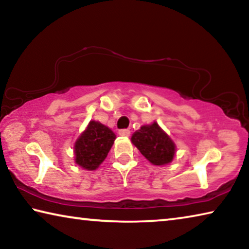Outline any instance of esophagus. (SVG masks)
Wrapping results in <instances>:
<instances>
[{
  "label": "esophagus",
  "instance_id": "obj_1",
  "mask_svg": "<svg viewBox=\"0 0 249 249\" xmlns=\"http://www.w3.org/2000/svg\"><path fill=\"white\" fill-rule=\"evenodd\" d=\"M119 134L121 135V136H123V137H128L129 135H130V130L129 129H121L120 132H119Z\"/></svg>",
  "mask_w": 249,
  "mask_h": 249
}]
</instances>
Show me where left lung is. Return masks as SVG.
Instances as JSON below:
<instances>
[{
	"label": "left lung",
	"mask_w": 249,
	"mask_h": 249,
	"mask_svg": "<svg viewBox=\"0 0 249 249\" xmlns=\"http://www.w3.org/2000/svg\"><path fill=\"white\" fill-rule=\"evenodd\" d=\"M132 142L153 165H167L175 157V142L156 122L136 130L132 136Z\"/></svg>",
	"instance_id": "left-lung-1"
}]
</instances>
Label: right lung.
<instances>
[{
	"instance_id": "right-lung-1",
	"label": "right lung",
	"mask_w": 249,
	"mask_h": 249,
	"mask_svg": "<svg viewBox=\"0 0 249 249\" xmlns=\"http://www.w3.org/2000/svg\"><path fill=\"white\" fill-rule=\"evenodd\" d=\"M116 135L100 122L90 121L74 144L75 163L87 170H95L107 158Z\"/></svg>"
}]
</instances>
